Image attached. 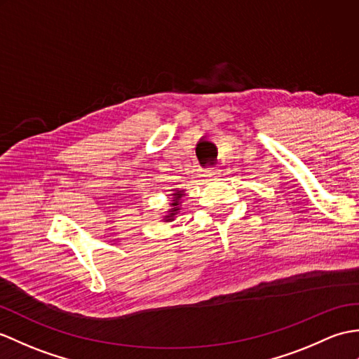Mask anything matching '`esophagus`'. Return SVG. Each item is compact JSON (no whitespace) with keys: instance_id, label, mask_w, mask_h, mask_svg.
Returning a JSON list of instances; mask_svg holds the SVG:
<instances>
[{"instance_id":"34e87169","label":"esophagus","mask_w":359,"mask_h":359,"mask_svg":"<svg viewBox=\"0 0 359 359\" xmlns=\"http://www.w3.org/2000/svg\"><path fill=\"white\" fill-rule=\"evenodd\" d=\"M205 176H206V177H211V179H217V177H220V170H215V168L206 170Z\"/></svg>"}]
</instances>
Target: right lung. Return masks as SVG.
Wrapping results in <instances>:
<instances>
[{
    "label": "right lung",
    "mask_w": 359,
    "mask_h": 359,
    "mask_svg": "<svg viewBox=\"0 0 359 359\" xmlns=\"http://www.w3.org/2000/svg\"><path fill=\"white\" fill-rule=\"evenodd\" d=\"M171 193L172 194H170V208H168V211H165V215H162V222H165V223L172 222L180 214L183 197L187 196L185 194L187 191L183 189V188H174V189H171Z\"/></svg>",
    "instance_id": "add662e5"
}]
</instances>
